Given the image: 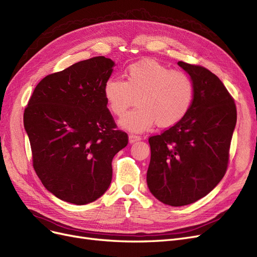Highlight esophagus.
Instances as JSON below:
<instances>
[{"mask_svg": "<svg viewBox=\"0 0 257 257\" xmlns=\"http://www.w3.org/2000/svg\"><path fill=\"white\" fill-rule=\"evenodd\" d=\"M128 139H129V143L132 144V143H135V142H138V141H140L141 137L136 136V135H130Z\"/></svg>", "mask_w": 257, "mask_h": 257, "instance_id": "34e87169", "label": "esophagus"}]
</instances>
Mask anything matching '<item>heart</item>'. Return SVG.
<instances>
[{"mask_svg":"<svg viewBox=\"0 0 257 257\" xmlns=\"http://www.w3.org/2000/svg\"><path fill=\"white\" fill-rule=\"evenodd\" d=\"M103 97L116 116H122L136 99L138 106L119 120V126L142 132L155 122L160 128H169L183 119L192 105L194 86L186 73L147 59L129 66L126 81L107 80Z\"/></svg>","mask_w":257,"mask_h":257,"instance_id":"heart-1","label":"heart"}]
</instances>
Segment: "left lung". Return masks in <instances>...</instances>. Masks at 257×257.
Returning a JSON list of instances; mask_svg holds the SVG:
<instances>
[{
  "mask_svg": "<svg viewBox=\"0 0 257 257\" xmlns=\"http://www.w3.org/2000/svg\"><path fill=\"white\" fill-rule=\"evenodd\" d=\"M177 64L193 82V102L176 125L148 140L146 177L157 200L174 207L198 201L220 183L237 121L234 99L216 74L201 66Z\"/></svg>",
  "mask_w": 257,
  "mask_h": 257,
  "instance_id": "obj_1",
  "label": "left lung"
}]
</instances>
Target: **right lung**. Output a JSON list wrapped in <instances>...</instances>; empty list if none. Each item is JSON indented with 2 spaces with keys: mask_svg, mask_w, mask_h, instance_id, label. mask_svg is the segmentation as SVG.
<instances>
[{
  "mask_svg": "<svg viewBox=\"0 0 257 257\" xmlns=\"http://www.w3.org/2000/svg\"><path fill=\"white\" fill-rule=\"evenodd\" d=\"M115 63L81 61L41 80L23 123L33 167L49 192L76 205L96 201L110 187L112 160L128 144L107 110L103 85Z\"/></svg>",
  "mask_w": 257,
  "mask_h": 257,
  "instance_id": "add662e5",
  "label": "right lung"
}]
</instances>
